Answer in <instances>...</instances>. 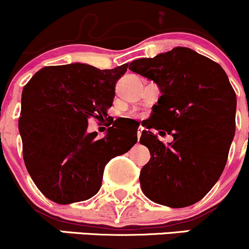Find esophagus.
<instances>
[{
    "label": "esophagus",
    "instance_id": "1",
    "mask_svg": "<svg viewBox=\"0 0 249 249\" xmlns=\"http://www.w3.org/2000/svg\"><path fill=\"white\" fill-rule=\"evenodd\" d=\"M144 131V129H143L142 126H140L139 129H137V139L140 140V137H141V135H142V132Z\"/></svg>",
    "mask_w": 249,
    "mask_h": 249
}]
</instances>
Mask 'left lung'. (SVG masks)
Listing matches in <instances>:
<instances>
[{"instance_id":"left-lung-1","label":"left lung","mask_w":249,"mask_h":249,"mask_svg":"<svg viewBox=\"0 0 249 249\" xmlns=\"http://www.w3.org/2000/svg\"><path fill=\"white\" fill-rule=\"evenodd\" d=\"M129 70L161 92L147 129L173 136L165 145L152 131L142 132L141 144L150 152L141 170L142 192L173 208L196 203L219 179L235 135L236 94L229 78L219 64L184 47L134 60Z\"/></svg>"}]
</instances>
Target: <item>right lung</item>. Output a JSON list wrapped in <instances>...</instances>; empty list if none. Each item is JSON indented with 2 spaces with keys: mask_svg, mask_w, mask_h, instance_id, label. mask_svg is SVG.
<instances>
[{
  "mask_svg": "<svg viewBox=\"0 0 249 249\" xmlns=\"http://www.w3.org/2000/svg\"><path fill=\"white\" fill-rule=\"evenodd\" d=\"M127 64L99 70L87 64L48 66L24 87L19 132L25 166L42 194L61 205L84 201L101 188L105 166L137 142V131L110 126L104 139L88 132L104 118Z\"/></svg>",
  "mask_w": 249,
  "mask_h": 249,
  "instance_id": "obj_1",
  "label": "right lung"
}]
</instances>
